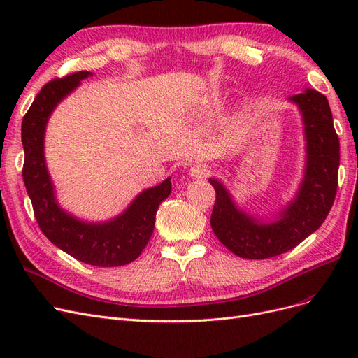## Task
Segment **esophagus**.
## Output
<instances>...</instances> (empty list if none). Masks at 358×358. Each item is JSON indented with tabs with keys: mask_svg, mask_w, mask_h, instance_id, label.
Returning <instances> with one entry per match:
<instances>
[{
	"mask_svg": "<svg viewBox=\"0 0 358 358\" xmlns=\"http://www.w3.org/2000/svg\"><path fill=\"white\" fill-rule=\"evenodd\" d=\"M210 175V169L206 164H196L189 170V176L194 179H204Z\"/></svg>",
	"mask_w": 358,
	"mask_h": 358,
	"instance_id": "1",
	"label": "esophagus"
}]
</instances>
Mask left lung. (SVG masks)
<instances>
[{"label":"left lung","mask_w":358,"mask_h":358,"mask_svg":"<svg viewBox=\"0 0 358 358\" xmlns=\"http://www.w3.org/2000/svg\"><path fill=\"white\" fill-rule=\"evenodd\" d=\"M288 101L294 103L301 115L306 157L296 196L282 209L267 220L257 218L236 204L221 180L209 179L216 192L212 230L237 257L264 259L296 248L320 229L336 197L341 155L329 100L306 88Z\"/></svg>","instance_id":"left-lung-1"}]
</instances>
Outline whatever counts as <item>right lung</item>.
Segmentation results:
<instances>
[{
    "label": "right lung",
    "mask_w": 358,
    "mask_h": 358,
    "mask_svg": "<svg viewBox=\"0 0 358 358\" xmlns=\"http://www.w3.org/2000/svg\"><path fill=\"white\" fill-rule=\"evenodd\" d=\"M90 76V71H78L46 83L37 94L22 121V176L38 227L53 245L82 263L117 267L142 254L154 233L158 206L170 196L171 182L167 178L157 187L143 189L109 221H82L61 208L45 158L46 125L57 106Z\"/></svg>",
    "instance_id": "add662e5"
}]
</instances>
